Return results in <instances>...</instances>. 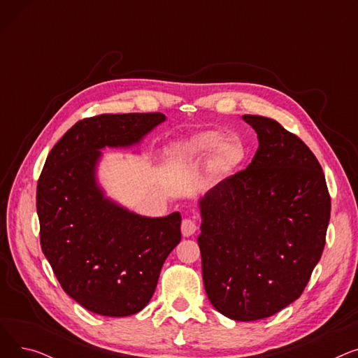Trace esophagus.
<instances>
[{
  "label": "esophagus",
  "mask_w": 358,
  "mask_h": 358,
  "mask_svg": "<svg viewBox=\"0 0 358 358\" xmlns=\"http://www.w3.org/2000/svg\"><path fill=\"white\" fill-rule=\"evenodd\" d=\"M197 229V224L193 219H182L181 223V232L184 236H192Z\"/></svg>",
  "instance_id": "34e87169"
}]
</instances>
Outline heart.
Wrapping results in <instances>:
<instances>
[{
    "instance_id": "1",
    "label": "heart",
    "mask_w": 358,
    "mask_h": 358,
    "mask_svg": "<svg viewBox=\"0 0 358 358\" xmlns=\"http://www.w3.org/2000/svg\"><path fill=\"white\" fill-rule=\"evenodd\" d=\"M216 150V164L223 169L234 168L242 159L241 148L232 141H224L219 131H206L196 136L181 148V152L184 155H213Z\"/></svg>"
}]
</instances>
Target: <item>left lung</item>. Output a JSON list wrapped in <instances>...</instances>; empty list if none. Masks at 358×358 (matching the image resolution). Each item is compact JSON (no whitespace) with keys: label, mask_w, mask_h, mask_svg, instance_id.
<instances>
[{"label":"left lung","mask_w":358,"mask_h":358,"mask_svg":"<svg viewBox=\"0 0 358 358\" xmlns=\"http://www.w3.org/2000/svg\"><path fill=\"white\" fill-rule=\"evenodd\" d=\"M258 135L251 164L200 200L201 274L210 303L250 322L303 293L321 259L331 196L308 145L274 119L242 116Z\"/></svg>","instance_id":"1"}]
</instances>
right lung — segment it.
Here are the masks:
<instances>
[{"label":"right lung","mask_w":358,"mask_h":358,"mask_svg":"<svg viewBox=\"0 0 358 358\" xmlns=\"http://www.w3.org/2000/svg\"><path fill=\"white\" fill-rule=\"evenodd\" d=\"M165 120L162 113L100 115L75 123L49 152L37 181L41 245L75 302L129 316L152 297L164 262L181 241V215L143 217L104 199L96 164L104 146H129Z\"/></svg>","instance_id":"obj_1"}]
</instances>
